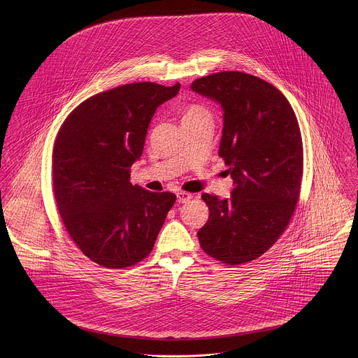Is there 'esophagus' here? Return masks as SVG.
Segmentation results:
<instances>
[{"label":"esophagus","mask_w":358,"mask_h":358,"mask_svg":"<svg viewBox=\"0 0 358 358\" xmlns=\"http://www.w3.org/2000/svg\"><path fill=\"white\" fill-rule=\"evenodd\" d=\"M176 199H178L179 204H186V203H189L192 200V194L186 193V192H178L176 193Z\"/></svg>","instance_id":"1"}]
</instances>
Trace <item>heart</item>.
Instances as JSON below:
<instances>
[{"label":"heart","mask_w":358,"mask_h":358,"mask_svg":"<svg viewBox=\"0 0 358 358\" xmlns=\"http://www.w3.org/2000/svg\"><path fill=\"white\" fill-rule=\"evenodd\" d=\"M201 117H209V111L201 106H190L186 108V111L183 114V120H194V118H201Z\"/></svg>","instance_id":"1"}]
</instances>
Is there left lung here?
<instances>
[{
  "mask_svg": "<svg viewBox=\"0 0 358 358\" xmlns=\"http://www.w3.org/2000/svg\"><path fill=\"white\" fill-rule=\"evenodd\" d=\"M190 88L223 110L219 155L234 183L230 199L201 196L209 217L199 241L208 255L241 264L264 254L294 215L303 172L299 124L275 87L247 73H215Z\"/></svg>",
  "mask_w": 358,
  "mask_h": 358,
  "instance_id": "1",
  "label": "left lung"
}]
</instances>
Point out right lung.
<instances>
[{
    "label": "right lung",
    "instance_id": "add662e5",
    "mask_svg": "<svg viewBox=\"0 0 358 358\" xmlns=\"http://www.w3.org/2000/svg\"><path fill=\"white\" fill-rule=\"evenodd\" d=\"M180 84L135 83L101 92L76 107L53 146L52 180L63 223L83 254L110 268L145 259L176 196L129 182L143 153L157 107Z\"/></svg>",
    "mask_w": 358,
    "mask_h": 358
}]
</instances>
